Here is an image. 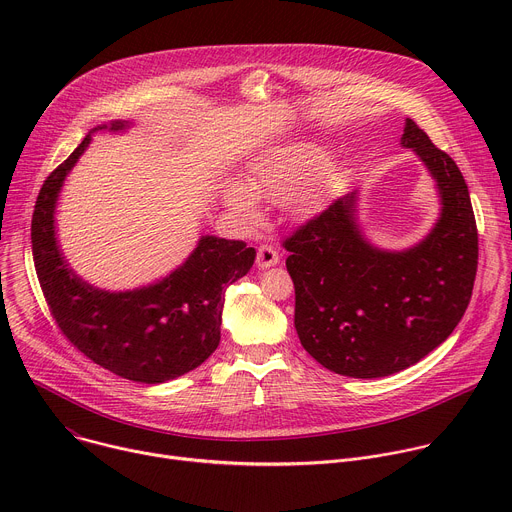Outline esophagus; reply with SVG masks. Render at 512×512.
Returning <instances> with one entry per match:
<instances>
[{
  "instance_id": "34e87169",
  "label": "esophagus",
  "mask_w": 512,
  "mask_h": 512,
  "mask_svg": "<svg viewBox=\"0 0 512 512\" xmlns=\"http://www.w3.org/2000/svg\"><path fill=\"white\" fill-rule=\"evenodd\" d=\"M277 263H279V253L271 245H261L257 249V267L259 269H267Z\"/></svg>"
}]
</instances>
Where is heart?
I'll list each match as a JSON object with an SVG mask.
<instances>
[{
  "label": "heart",
  "instance_id": "heart-1",
  "mask_svg": "<svg viewBox=\"0 0 512 512\" xmlns=\"http://www.w3.org/2000/svg\"><path fill=\"white\" fill-rule=\"evenodd\" d=\"M326 150L316 143H291L257 158L243 182H227L223 198L227 206L245 221L257 218V200L269 204H289L300 210L306 202L302 194L328 166Z\"/></svg>",
  "mask_w": 512,
  "mask_h": 512
}]
</instances>
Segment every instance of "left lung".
Returning a JSON list of instances; mask_svg holds the SVG:
<instances>
[{"label": "left lung", "instance_id": "obj_1", "mask_svg": "<svg viewBox=\"0 0 512 512\" xmlns=\"http://www.w3.org/2000/svg\"><path fill=\"white\" fill-rule=\"evenodd\" d=\"M401 143L421 158L442 196L440 221L419 245L391 253L364 241L356 192L283 241L300 342L336 375L377 379L411 367L454 332L472 298L478 229L466 180L413 119Z\"/></svg>", "mask_w": 512, "mask_h": 512}]
</instances>
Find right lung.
Returning a JSON list of instances; mask_svg holds the SVG:
<instances>
[{"label": "right lung", "instance_id": "1", "mask_svg": "<svg viewBox=\"0 0 512 512\" xmlns=\"http://www.w3.org/2000/svg\"><path fill=\"white\" fill-rule=\"evenodd\" d=\"M113 121L109 129H125ZM99 129H107L101 125ZM87 135L42 184L32 214V255L42 294L60 332L99 367L127 381L158 385L182 377L221 342L225 289L253 267L245 241L202 237L168 277L133 291H103L75 275L54 237V208Z\"/></svg>", "mask_w": 512, "mask_h": 512}]
</instances>
